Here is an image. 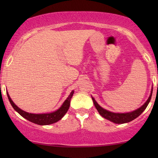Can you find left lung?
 <instances>
[{
  "label": "left lung",
  "instance_id": "1",
  "mask_svg": "<svg viewBox=\"0 0 158 158\" xmlns=\"http://www.w3.org/2000/svg\"><path fill=\"white\" fill-rule=\"evenodd\" d=\"M152 90L151 91L150 97L148 98V101L141 107L137 110H135V111L129 112V113H114V112L107 111V110L103 109L102 107L98 105V103L96 102V100L93 97L92 100L94 101V103L96 108V109L98 110V113L100 114L101 116H103V118H106L108 120L111 121L112 122L115 123V124H124V123L131 122V121H132L135 118L138 117L145 110L150 101L151 97H152Z\"/></svg>",
  "mask_w": 158,
  "mask_h": 158
}]
</instances>
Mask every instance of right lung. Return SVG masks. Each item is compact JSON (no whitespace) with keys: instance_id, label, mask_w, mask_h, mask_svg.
Here are the masks:
<instances>
[{"instance_id":"right-lung-1","label":"right lung","mask_w":158,"mask_h":158,"mask_svg":"<svg viewBox=\"0 0 158 158\" xmlns=\"http://www.w3.org/2000/svg\"><path fill=\"white\" fill-rule=\"evenodd\" d=\"M73 94H74V90H73V91L70 93L69 96L67 98L66 100L64 101V103H62L61 107H60L59 109H57V111L52 112V113L40 114H31L23 111V110L19 109V108L13 102V101L11 100V98H10V96L8 95V93L7 96L10 104H11L15 111L18 112L21 116H23V117L26 118V119L29 120V122H33L34 124L39 125H49L58 122V121L61 119V118L64 116V114L67 113V111H68L69 109V107H70V100L71 98H72Z\"/></svg>"}]
</instances>
